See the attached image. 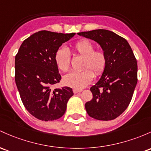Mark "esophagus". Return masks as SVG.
Instances as JSON below:
<instances>
[{"mask_svg":"<svg viewBox=\"0 0 151 151\" xmlns=\"http://www.w3.org/2000/svg\"><path fill=\"white\" fill-rule=\"evenodd\" d=\"M82 92V89H73V92H74V94H77L78 93V92Z\"/></svg>","mask_w":151,"mask_h":151,"instance_id":"34e87169","label":"esophagus"}]
</instances>
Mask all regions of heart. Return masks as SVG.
Returning <instances> with one entry per match:
<instances>
[{
	"instance_id": "b5f03b06",
	"label": "heart",
	"mask_w": 151,
	"mask_h": 151,
	"mask_svg": "<svg viewBox=\"0 0 151 151\" xmlns=\"http://www.w3.org/2000/svg\"><path fill=\"white\" fill-rule=\"evenodd\" d=\"M74 52L84 57L82 68L85 69L79 72H71L63 77L64 85L72 88L80 89L85 87L94 78L93 71L96 76H100L105 71L107 64L105 54L102 50H94V46L92 42L83 39L72 46ZM70 54L65 47L57 49L54 60L57 67L62 72H67L70 67Z\"/></svg>"
}]
</instances>
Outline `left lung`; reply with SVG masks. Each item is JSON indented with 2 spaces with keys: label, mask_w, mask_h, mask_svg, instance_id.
Wrapping results in <instances>:
<instances>
[{
  "label": "left lung",
  "mask_w": 151,
  "mask_h": 151,
  "mask_svg": "<svg viewBox=\"0 0 151 151\" xmlns=\"http://www.w3.org/2000/svg\"><path fill=\"white\" fill-rule=\"evenodd\" d=\"M77 34L97 42L107 58L105 71L90 88L93 97L86 102V111L96 120H114L131 101L137 82L136 59L126 39L112 31L97 29Z\"/></svg>",
  "instance_id": "left-lung-1"
}]
</instances>
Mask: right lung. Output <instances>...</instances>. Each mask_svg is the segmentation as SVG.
I'll return each instance as SVG.
<instances>
[{"label":"right lung","instance_id":"1","mask_svg":"<svg viewBox=\"0 0 151 151\" xmlns=\"http://www.w3.org/2000/svg\"><path fill=\"white\" fill-rule=\"evenodd\" d=\"M75 35L40 31L23 41L15 58V81L26 110L36 118L54 120L64 115L74 94L68 87L52 89L61 75L54 60L56 51Z\"/></svg>","mask_w":151,"mask_h":151}]
</instances>
